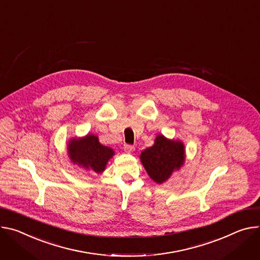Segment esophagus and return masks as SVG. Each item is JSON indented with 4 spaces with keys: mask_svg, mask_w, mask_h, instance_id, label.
<instances>
[{
    "mask_svg": "<svg viewBox=\"0 0 260 260\" xmlns=\"http://www.w3.org/2000/svg\"><path fill=\"white\" fill-rule=\"evenodd\" d=\"M124 150H125V152H127V153H132V152L135 150V148H134L133 146H130V145H125V146H124Z\"/></svg>",
    "mask_w": 260,
    "mask_h": 260,
    "instance_id": "obj_1",
    "label": "esophagus"
}]
</instances>
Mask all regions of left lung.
<instances>
[{
  "label": "left lung",
  "mask_w": 260,
  "mask_h": 260,
  "mask_svg": "<svg viewBox=\"0 0 260 260\" xmlns=\"http://www.w3.org/2000/svg\"><path fill=\"white\" fill-rule=\"evenodd\" d=\"M139 159L149 177L161 185L184 165L186 159L185 145L182 140L169 139L163 134H158L154 145L143 150Z\"/></svg>",
  "instance_id": "1"
}]
</instances>
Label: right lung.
Instances as JSON below:
<instances>
[{
  "instance_id": "right-lung-1",
  "label": "right lung",
  "mask_w": 260,
  "mask_h": 260,
  "mask_svg": "<svg viewBox=\"0 0 260 260\" xmlns=\"http://www.w3.org/2000/svg\"><path fill=\"white\" fill-rule=\"evenodd\" d=\"M67 153L71 162L85 170L101 174L108 161L114 156V151L100 143L95 134H86L83 137L70 138Z\"/></svg>"
}]
</instances>
